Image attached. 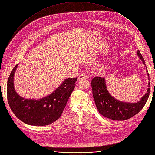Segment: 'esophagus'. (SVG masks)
<instances>
[{"mask_svg":"<svg viewBox=\"0 0 155 155\" xmlns=\"http://www.w3.org/2000/svg\"><path fill=\"white\" fill-rule=\"evenodd\" d=\"M88 78V75L86 73L84 72L83 74H81V75H80L78 76V81H81L83 80H84V79H87Z\"/></svg>","mask_w":155,"mask_h":155,"instance_id":"34e87169","label":"esophagus"}]
</instances>
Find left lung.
Segmentation results:
<instances>
[{
    "label": "left lung",
    "mask_w": 155,
    "mask_h": 155,
    "mask_svg": "<svg viewBox=\"0 0 155 155\" xmlns=\"http://www.w3.org/2000/svg\"><path fill=\"white\" fill-rule=\"evenodd\" d=\"M137 55L145 65L144 59L139 50L137 51ZM147 73L149 80L147 69ZM150 86L149 81L147 91L141 99L137 102L129 103L117 100L110 95L107 90L105 78L96 77L91 81L93 98L99 112L107 118L117 121L129 119L140 111L149 97Z\"/></svg>",
    "instance_id": "1"
}]
</instances>
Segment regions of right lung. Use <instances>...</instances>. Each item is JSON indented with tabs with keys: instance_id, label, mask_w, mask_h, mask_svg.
<instances>
[{
	"instance_id": "right-lung-1",
	"label": "right lung",
	"mask_w": 155,
	"mask_h": 155,
	"mask_svg": "<svg viewBox=\"0 0 155 155\" xmlns=\"http://www.w3.org/2000/svg\"><path fill=\"white\" fill-rule=\"evenodd\" d=\"M18 65L7 81V99L12 111L18 119L29 125L46 126L56 121L74 90L77 78L65 79L56 90L42 99H28L19 96L15 90L13 79Z\"/></svg>"
}]
</instances>
